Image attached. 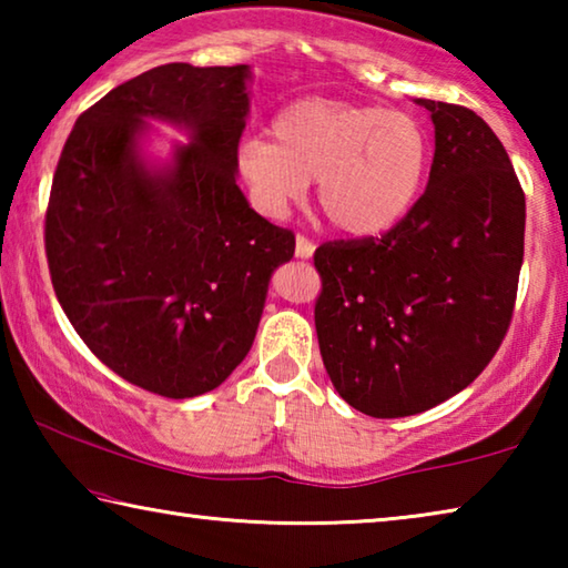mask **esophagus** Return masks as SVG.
<instances>
[{"label": "esophagus", "instance_id": "esophagus-1", "mask_svg": "<svg viewBox=\"0 0 568 568\" xmlns=\"http://www.w3.org/2000/svg\"><path fill=\"white\" fill-rule=\"evenodd\" d=\"M313 250H315L313 240H307L305 235H297V237H295V255H297V257H311Z\"/></svg>", "mask_w": 568, "mask_h": 568}]
</instances>
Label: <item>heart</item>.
<instances>
[{
    "instance_id": "1",
    "label": "heart",
    "mask_w": 568,
    "mask_h": 568,
    "mask_svg": "<svg viewBox=\"0 0 568 568\" xmlns=\"http://www.w3.org/2000/svg\"><path fill=\"white\" fill-rule=\"evenodd\" d=\"M273 142L253 138L237 168L250 197L281 217L318 180V205L348 235H378L420 195L430 140L418 118L331 98L291 102L271 124Z\"/></svg>"
}]
</instances>
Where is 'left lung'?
Wrapping results in <instances>:
<instances>
[{"label": "left lung", "instance_id": "left-lung-1", "mask_svg": "<svg viewBox=\"0 0 568 568\" xmlns=\"http://www.w3.org/2000/svg\"><path fill=\"white\" fill-rule=\"evenodd\" d=\"M436 128L426 192L381 237L315 250V333L335 390L373 418L428 410L501 348L524 263L526 197L474 110L418 100Z\"/></svg>", "mask_w": 568, "mask_h": 568}]
</instances>
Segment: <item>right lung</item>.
Returning <instances> with one entry per match:
<instances>
[{
	"instance_id": "1",
	"label": "right lung",
	"mask_w": 568,
	"mask_h": 568,
	"mask_svg": "<svg viewBox=\"0 0 568 568\" xmlns=\"http://www.w3.org/2000/svg\"><path fill=\"white\" fill-rule=\"evenodd\" d=\"M247 64L172 62L80 114L57 162L44 253L57 301L84 345L132 386L165 398L217 388L255 341L267 283L293 230L235 182ZM145 119L193 132L173 165L136 155Z\"/></svg>"
}]
</instances>
